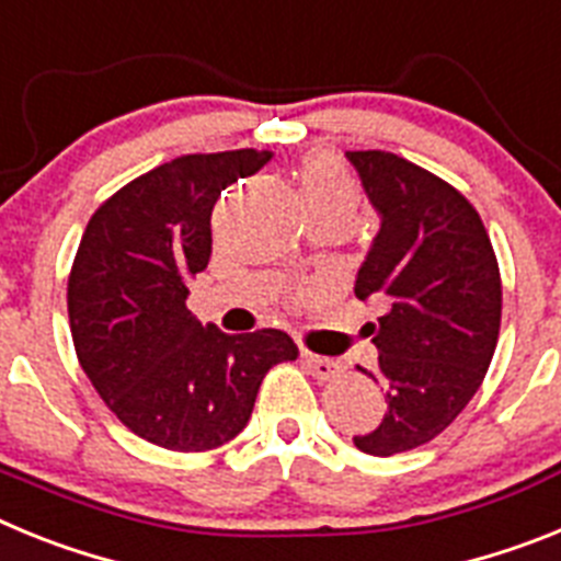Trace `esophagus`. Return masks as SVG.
Segmentation results:
<instances>
[{"mask_svg":"<svg viewBox=\"0 0 561 561\" xmlns=\"http://www.w3.org/2000/svg\"><path fill=\"white\" fill-rule=\"evenodd\" d=\"M301 358H305V364H308L310 375L313 378H319V381H333V378H339L341 373H344V367H341L335 358H324V355H316V353H301Z\"/></svg>","mask_w":561,"mask_h":561,"instance_id":"esophagus-1","label":"esophagus"}]
</instances>
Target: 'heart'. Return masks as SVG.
<instances>
[{"label": "heart", "mask_w": 561, "mask_h": 561, "mask_svg": "<svg viewBox=\"0 0 561 561\" xmlns=\"http://www.w3.org/2000/svg\"><path fill=\"white\" fill-rule=\"evenodd\" d=\"M299 186L308 211H324V208L353 211L355 203H358V188H355L353 178L330 154H310L301 163Z\"/></svg>", "instance_id": "heart-1"}]
</instances>
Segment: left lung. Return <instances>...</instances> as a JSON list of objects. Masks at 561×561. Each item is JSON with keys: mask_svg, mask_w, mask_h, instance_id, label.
Here are the masks:
<instances>
[{"mask_svg": "<svg viewBox=\"0 0 561 561\" xmlns=\"http://www.w3.org/2000/svg\"><path fill=\"white\" fill-rule=\"evenodd\" d=\"M381 231L355 296L383 305L367 324L387 392L383 421L353 443L375 457L417 449L460 415L494 358L503 282L489 231L469 199L437 174L381 149L347 152Z\"/></svg>", "mask_w": 561, "mask_h": 561, "instance_id": "left-lung-1", "label": "left lung"}]
</instances>
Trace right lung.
Segmentation results:
<instances>
[{
  "label": "right lung",
  "mask_w": 561,
  "mask_h": 561,
  "mask_svg": "<svg viewBox=\"0 0 561 561\" xmlns=\"http://www.w3.org/2000/svg\"><path fill=\"white\" fill-rule=\"evenodd\" d=\"M271 152L183 154L112 194L87 222L67 313L92 387L129 432L172 451H208L245 428L267 369L296 362L282 330L228 335L186 308L188 279L211 260L222 188Z\"/></svg>",
  "instance_id": "add662e5"
}]
</instances>
